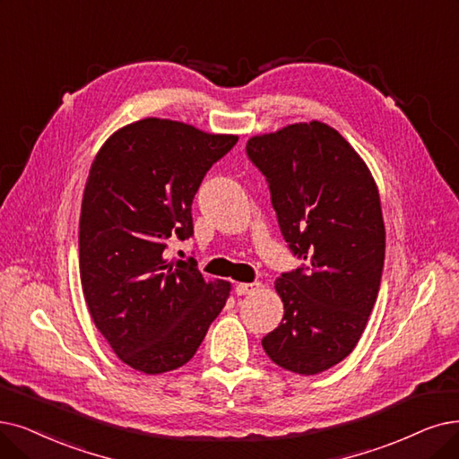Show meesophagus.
I'll list each match as a JSON object with an SVG mask.
<instances>
[{"instance_id": "34e87169", "label": "esophagus", "mask_w": 459, "mask_h": 459, "mask_svg": "<svg viewBox=\"0 0 459 459\" xmlns=\"http://www.w3.org/2000/svg\"><path fill=\"white\" fill-rule=\"evenodd\" d=\"M262 286V282H239L235 286L237 296H247V293H252Z\"/></svg>"}]
</instances>
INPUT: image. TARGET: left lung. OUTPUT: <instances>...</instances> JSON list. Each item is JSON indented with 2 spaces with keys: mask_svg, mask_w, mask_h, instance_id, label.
Masks as SVG:
<instances>
[{
  "mask_svg": "<svg viewBox=\"0 0 459 459\" xmlns=\"http://www.w3.org/2000/svg\"><path fill=\"white\" fill-rule=\"evenodd\" d=\"M247 154L303 260L274 282L284 316L264 351L282 369L318 375L354 351L378 296L386 248L378 190L346 139L316 120L255 135Z\"/></svg>",
  "mask_w": 459,
  "mask_h": 459,
  "instance_id": "obj_1",
  "label": "left lung"
}]
</instances>
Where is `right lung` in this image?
<instances>
[{
	"mask_svg": "<svg viewBox=\"0 0 459 459\" xmlns=\"http://www.w3.org/2000/svg\"><path fill=\"white\" fill-rule=\"evenodd\" d=\"M237 139L144 118L115 132L91 163L79 224L82 293L100 333L135 371L182 368L226 305L230 282H205L194 258L169 262L163 252L194 235V195Z\"/></svg>",
	"mask_w": 459,
	"mask_h": 459,
	"instance_id": "obj_1",
	"label": "right lung"
}]
</instances>
